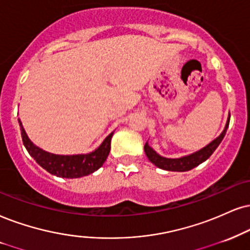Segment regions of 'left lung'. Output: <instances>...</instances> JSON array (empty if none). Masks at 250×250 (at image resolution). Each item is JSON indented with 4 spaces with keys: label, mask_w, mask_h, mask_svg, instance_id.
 <instances>
[{
    "label": "left lung",
    "mask_w": 250,
    "mask_h": 250,
    "mask_svg": "<svg viewBox=\"0 0 250 250\" xmlns=\"http://www.w3.org/2000/svg\"><path fill=\"white\" fill-rule=\"evenodd\" d=\"M229 118L230 116H229L227 118L226 125H225L224 131L221 132L220 135H218L214 140H212L210 144L206 145L205 147H203L202 149L197 150V152L189 154V155H184L182 158H177V159H170V158H165V156H161L160 154H158L154 150L152 147L149 146L148 143H146L145 145L144 149H145V154L148 158V160L153 165H155L158 168H161L163 170H169V171H188L193 169L197 166L206 161L210 156L212 155V153L217 149V147L219 146L221 141H223L225 134H226L227 128H229Z\"/></svg>",
    "instance_id": "left-lung-1"
}]
</instances>
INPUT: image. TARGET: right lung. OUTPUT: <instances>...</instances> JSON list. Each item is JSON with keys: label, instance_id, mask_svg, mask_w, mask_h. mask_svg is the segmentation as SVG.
Masks as SVG:
<instances>
[{"label": "right lung", "instance_id": "1", "mask_svg": "<svg viewBox=\"0 0 250 250\" xmlns=\"http://www.w3.org/2000/svg\"><path fill=\"white\" fill-rule=\"evenodd\" d=\"M21 126V139L25 148L31 156L36 160L42 168L50 174L63 178H79L87 176L100 169L105 162L111 148V138L113 132L107 135L96 149L87 154H74V155H59L39 148L27 137L21 119H18Z\"/></svg>", "mask_w": 250, "mask_h": 250}]
</instances>
